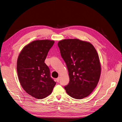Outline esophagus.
<instances>
[{"label":"esophagus","instance_id":"34e87169","mask_svg":"<svg viewBox=\"0 0 122 122\" xmlns=\"http://www.w3.org/2000/svg\"><path fill=\"white\" fill-rule=\"evenodd\" d=\"M59 80H60V77H58V78H56V81H57V82H59Z\"/></svg>","mask_w":122,"mask_h":122}]
</instances>
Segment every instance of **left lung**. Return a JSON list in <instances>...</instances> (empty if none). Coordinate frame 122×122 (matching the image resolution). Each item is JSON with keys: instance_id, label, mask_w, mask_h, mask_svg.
I'll return each mask as SVG.
<instances>
[{"instance_id": "1", "label": "left lung", "mask_w": 122, "mask_h": 122, "mask_svg": "<svg viewBox=\"0 0 122 122\" xmlns=\"http://www.w3.org/2000/svg\"><path fill=\"white\" fill-rule=\"evenodd\" d=\"M58 46L69 72L70 81L64 87L67 93L76 99L86 98L94 90L100 78L98 52L90 43L78 39L62 40Z\"/></svg>"}]
</instances>
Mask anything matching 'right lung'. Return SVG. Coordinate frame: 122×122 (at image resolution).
Returning <instances> with one entry per match:
<instances>
[{
    "instance_id": "1",
    "label": "right lung",
    "mask_w": 122,
    "mask_h": 122,
    "mask_svg": "<svg viewBox=\"0 0 122 122\" xmlns=\"http://www.w3.org/2000/svg\"><path fill=\"white\" fill-rule=\"evenodd\" d=\"M54 43L53 40L34 41L24 46L18 56L17 70L20 85L27 94L37 99L51 94L56 84L45 63Z\"/></svg>"
}]
</instances>
